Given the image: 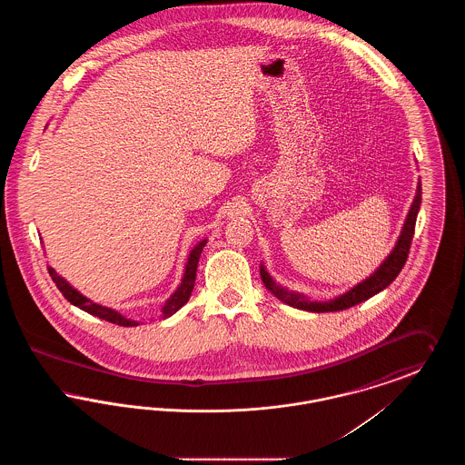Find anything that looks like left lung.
Wrapping results in <instances>:
<instances>
[{
  "label": "left lung",
  "mask_w": 465,
  "mask_h": 465,
  "mask_svg": "<svg viewBox=\"0 0 465 465\" xmlns=\"http://www.w3.org/2000/svg\"><path fill=\"white\" fill-rule=\"evenodd\" d=\"M421 203V184L419 183L417 186V195L415 200L410 207V213L406 216L404 226L401 230L396 247L392 249V252L385 258V262L376 268L375 273L370 275L366 281H362L361 284H357L351 291L343 292L341 296L330 300V302H310L309 298L302 292L296 291H289L288 288L277 284L270 273L266 272L265 266H260V275L262 281L265 284V288L281 302H284L289 307L294 309L307 310V312H340V310L351 309L354 305H359L361 302H366L368 298L375 296L376 292L383 291L387 288L396 277L399 272L402 270V266L408 260V252L411 247V241H413V233H415V223H417V214L420 211Z\"/></svg>",
  "instance_id": "obj_1"
}]
</instances>
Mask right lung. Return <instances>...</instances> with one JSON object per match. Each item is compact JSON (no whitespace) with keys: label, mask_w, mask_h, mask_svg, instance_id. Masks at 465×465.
<instances>
[{"label":"right lung","mask_w":465,"mask_h":465,"mask_svg":"<svg viewBox=\"0 0 465 465\" xmlns=\"http://www.w3.org/2000/svg\"><path fill=\"white\" fill-rule=\"evenodd\" d=\"M205 243H207V239L200 241V242L192 249V252H190V256H188V262H186V266H184V275H183V281H181L179 288L171 294V298H169V300L165 302V305L162 307V317H163V319H167V317H171L173 313H176L177 310L181 309V307L190 300L192 291H193V286H195V277H197V265H199L200 254H202V249L205 247ZM48 273H50L52 281L55 282V286L63 292V296L66 298L69 303H73L74 307L85 310V312H89L90 315H95V317H99V319H103V321H108V322L118 324V326H127V328L139 326L137 321H131V319L124 317L120 312L90 302L87 296H84L80 291H76V289L73 288V286L67 282L66 279L61 277L52 266H48Z\"/></svg>","instance_id":"right-lung-1"}]
</instances>
